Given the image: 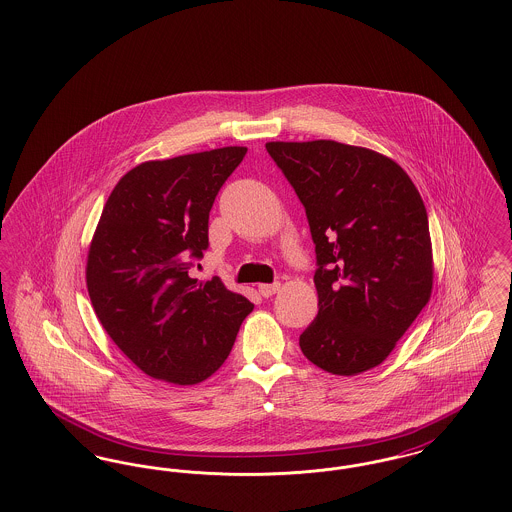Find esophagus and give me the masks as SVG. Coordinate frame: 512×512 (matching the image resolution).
I'll use <instances>...</instances> for the list:
<instances>
[{"instance_id":"1","label":"esophagus","mask_w":512,"mask_h":512,"mask_svg":"<svg viewBox=\"0 0 512 512\" xmlns=\"http://www.w3.org/2000/svg\"><path fill=\"white\" fill-rule=\"evenodd\" d=\"M280 292V282H274V284H259V293L263 297H270L274 293Z\"/></svg>"}]
</instances>
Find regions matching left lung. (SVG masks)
Instances as JSON below:
<instances>
[{"instance_id": "left-lung-1", "label": "left lung", "mask_w": 512, "mask_h": 512, "mask_svg": "<svg viewBox=\"0 0 512 512\" xmlns=\"http://www.w3.org/2000/svg\"><path fill=\"white\" fill-rule=\"evenodd\" d=\"M317 249L318 315L303 355L336 376L382 365L434 286L424 201L393 159L334 140L268 142Z\"/></svg>"}]
</instances>
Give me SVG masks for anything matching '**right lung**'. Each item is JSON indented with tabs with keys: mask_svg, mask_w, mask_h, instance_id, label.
<instances>
[{
	"mask_svg": "<svg viewBox=\"0 0 512 512\" xmlns=\"http://www.w3.org/2000/svg\"><path fill=\"white\" fill-rule=\"evenodd\" d=\"M247 147L146 161L109 195L88 247L86 286L101 326L147 376L207 380L228 359L253 303L188 270L209 245V211Z\"/></svg>",
	"mask_w": 512,
	"mask_h": 512,
	"instance_id": "1",
	"label": "right lung"
}]
</instances>
